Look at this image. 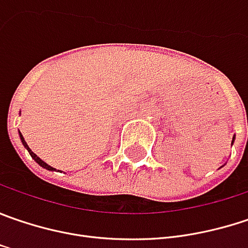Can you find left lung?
<instances>
[{"label":"left lung","instance_id":"left-lung-1","mask_svg":"<svg viewBox=\"0 0 248 248\" xmlns=\"http://www.w3.org/2000/svg\"><path fill=\"white\" fill-rule=\"evenodd\" d=\"M233 143H234V138H233V140H232V146H233Z\"/></svg>","mask_w":248,"mask_h":248}]
</instances>
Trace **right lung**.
Listing matches in <instances>:
<instances>
[{"mask_svg":"<svg viewBox=\"0 0 248 248\" xmlns=\"http://www.w3.org/2000/svg\"><path fill=\"white\" fill-rule=\"evenodd\" d=\"M19 138H21V141H22L23 147H25V149H26V150L29 152V154H31V157H32V158H33V160L36 161V163H37V164H39V166H40V167L46 168V170H49V171H56V168H53V167H51V166H49L47 163H45V161H43V160H42L40 157H37L36 154L33 153V152H32V150L29 149V146H28V143L25 141V139H23L22 133H21V132H19Z\"/></svg>","mask_w":248,"mask_h":248,"instance_id":"1","label":"right lung"}]
</instances>
